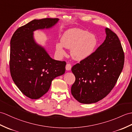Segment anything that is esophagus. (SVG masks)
I'll return each instance as SVG.
<instances>
[{
  "instance_id": "1",
  "label": "esophagus",
  "mask_w": 132,
  "mask_h": 132,
  "mask_svg": "<svg viewBox=\"0 0 132 132\" xmlns=\"http://www.w3.org/2000/svg\"><path fill=\"white\" fill-rule=\"evenodd\" d=\"M71 65L70 63H67L66 65V70L67 71H69V70H71Z\"/></svg>"
}]
</instances>
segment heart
<instances>
[{"label": "heart", "instance_id": "obj_1", "mask_svg": "<svg viewBox=\"0 0 132 132\" xmlns=\"http://www.w3.org/2000/svg\"><path fill=\"white\" fill-rule=\"evenodd\" d=\"M61 43L56 44V50L60 56L66 54L64 47L71 50V56L77 61L83 60L92 54L97 44L94 35L79 29L67 30L61 38Z\"/></svg>", "mask_w": 132, "mask_h": 132}]
</instances>
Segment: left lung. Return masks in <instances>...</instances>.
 I'll return each mask as SVG.
<instances>
[{
  "label": "left lung",
  "mask_w": 132,
  "mask_h": 132,
  "mask_svg": "<svg viewBox=\"0 0 132 132\" xmlns=\"http://www.w3.org/2000/svg\"><path fill=\"white\" fill-rule=\"evenodd\" d=\"M105 41L90 56L73 66V97L81 103H96L114 87L123 69L124 53L118 36L105 29Z\"/></svg>",
  "instance_id": "left-lung-1"
}]
</instances>
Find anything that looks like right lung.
I'll list each match as a JSON object with an SVG mask.
<instances>
[{
  "label": "right lung",
  "mask_w": 132,
  "mask_h": 132,
  "mask_svg": "<svg viewBox=\"0 0 132 132\" xmlns=\"http://www.w3.org/2000/svg\"><path fill=\"white\" fill-rule=\"evenodd\" d=\"M59 18L34 20L19 27L11 40L10 68L12 78L24 95L38 99L50 89L52 81L65 72V61L52 59L34 38L36 30L50 29Z\"/></svg>",
  "instance_id": "right-lung-1"
}]
</instances>
